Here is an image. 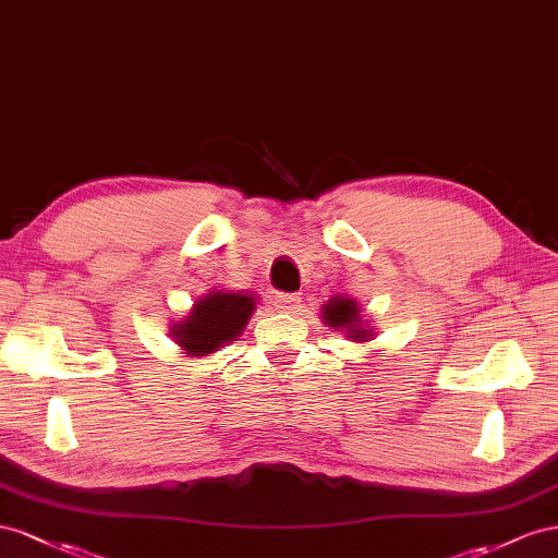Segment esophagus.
<instances>
[{"instance_id": "1", "label": "esophagus", "mask_w": 558, "mask_h": 558, "mask_svg": "<svg viewBox=\"0 0 558 558\" xmlns=\"http://www.w3.org/2000/svg\"><path fill=\"white\" fill-rule=\"evenodd\" d=\"M299 301H301L299 294L282 292V294H278V308H282V311H294V308L299 306Z\"/></svg>"}]
</instances>
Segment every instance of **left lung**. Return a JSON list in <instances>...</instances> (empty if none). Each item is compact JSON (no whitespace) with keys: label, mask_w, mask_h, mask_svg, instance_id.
Segmentation results:
<instances>
[{"label":"left lung","mask_w":558,"mask_h":558,"mask_svg":"<svg viewBox=\"0 0 558 558\" xmlns=\"http://www.w3.org/2000/svg\"><path fill=\"white\" fill-rule=\"evenodd\" d=\"M360 313L362 311L357 306V301L348 296H331L327 304H323V317L327 327L345 331L348 339L353 341H369L372 329L362 327Z\"/></svg>","instance_id":"obj_1"}]
</instances>
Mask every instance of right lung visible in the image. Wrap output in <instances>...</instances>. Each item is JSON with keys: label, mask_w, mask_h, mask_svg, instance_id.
Here are the masks:
<instances>
[{"label": "right lung", "mask_w": 558, "mask_h": 558, "mask_svg": "<svg viewBox=\"0 0 558 558\" xmlns=\"http://www.w3.org/2000/svg\"><path fill=\"white\" fill-rule=\"evenodd\" d=\"M254 308V299L245 292L213 290L196 301L182 323L170 327V337L184 355L208 357L241 337Z\"/></svg>", "instance_id": "1"}]
</instances>
